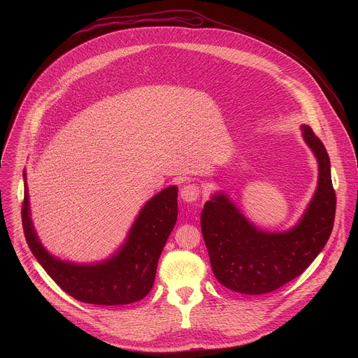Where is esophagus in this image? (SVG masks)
<instances>
[{
    "mask_svg": "<svg viewBox=\"0 0 358 358\" xmlns=\"http://www.w3.org/2000/svg\"><path fill=\"white\" fill-rule=\"evenodd\" d=\"M199 187L196 184H191V182H187L182 185L181 191H180V196L182 201L185 202H194L199 198Z\"/></svg>",
    "mask_w": 358,
    "mask_h": 358,
    "instance_id": "1",
    "label": "esophagus"
}]
</instances>
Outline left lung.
Here are the masks:
<instances>
[{
	"label": "left lung",
	"instance_id": "1",
	"mask_svg": "<svg viewBox=\"0 0 358 358\" xmlns=\"http://www.w3.org/2000/svg\"><path fill=\"white\" fill-rule=\"evenodd\" d=\"M304 143L317 160V187L294 227L269 232L252 224L224 192L211 195L201 213V231L213 272L225 287L243 294L279 289L308 269L327 243L336 214L330 159L324 144L308 124Z\"/></svg>",
	"mask_w": 358,
	"mask_h": 358
}]
</instances>
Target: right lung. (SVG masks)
I'll use <instances>...</instances> for the list:
<instances>
[{
  "instance_id": "right-lung-1",
  "label": "right lung",
  "mask_w": 358,
  "mask_h": 358,
  "mask_svg": "<svg viewBox=\"0 0 358 358\" xmlns=\"http://www.w3.org/2000/svg\"><path fill=\"white\" fill-rule=\"evenodd\" d=\"M178 188L170 185L151 196L136 217L124 242L105 261L76 264L57 258L39 241L29 207L24 171L22 227L34 257L68 294L90 304H130L148 294L162 250L177 222Z\"/></svg>"
}]
</instances>
